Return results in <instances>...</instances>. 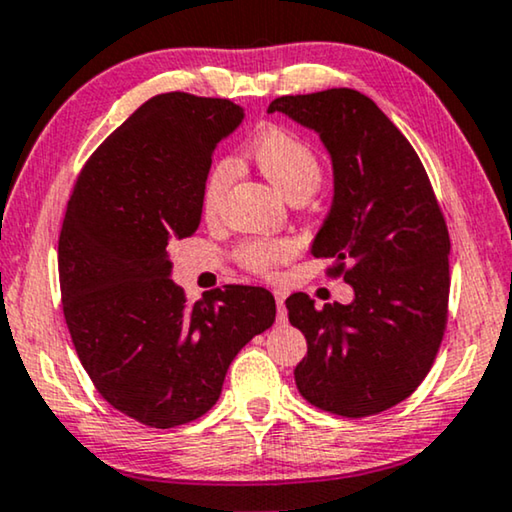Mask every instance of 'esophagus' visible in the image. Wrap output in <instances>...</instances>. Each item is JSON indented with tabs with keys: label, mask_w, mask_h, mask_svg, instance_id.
I'll return each instance as SVG.
<instances>
[{
	"label": "esophagus",
	"mask_w": 512,
	"mask_h": 512,
	"mask_svg": "<svg viewBox=\"0 0 512 512\" xmlns=\"http://www.w3.org/2000/svg\"><path fill=\"white\" fill-rule=\"evenodd\" d=\"M274 299H276V306H278V323H285V318H288V311H285V295H283V292H276Z\"/></svg>",
	"instance_id": "esophagus-1"
}]
</instances>
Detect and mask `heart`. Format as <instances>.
<instances>
[{"label": "heart", "mask_w": 512, "mask_h": 512, "mask_svg": "<svg viewBox=\"0 0 512 512\" xmlns=\"http://www.w3.org/2000/svg\"><path fill=\"white\" fill-rule=\"evenodd\" d=\"M250 154L271 185L290 203L309 201L323 185L320 156L309 142L297 138L295 133L283 131V128H269L255 140ZM231 182H234V163L229 159L215 161L208 168L201 187L203 215H217ZM292 255H295V243L285 241V238H276V241L252 238V241L238 245L236 250L238 264L257 276H274L276 269L283 267Z\"/></svg>", "instance_id": "obj_1"}]
</instances>
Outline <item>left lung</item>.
I'll return each mask as SVG.
<instances>
[{
  "label": "left lung",
  "mask_w": 512,
  "mask_h": 512,
  "mask_svg": "<svg viewBox=\"0 0 512 512\" xmlns=\"http://www.w3.org/2000/svg\"><path fill=\"white\" fill-rule=\"evenodd\" d=\"M267 112L313 128L332 156L335 199L311 245L332 260L351 304L295 292L290 323L306 337L295 367L304 400L360 419L403 403L424 381L447 327L449 231L414 147L367 95L327 88L281 95Z\"/></svg>",
  "instance_id": "1"
}]
</instances>
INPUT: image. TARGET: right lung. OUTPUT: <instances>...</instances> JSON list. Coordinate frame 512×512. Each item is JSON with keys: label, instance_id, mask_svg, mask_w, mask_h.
<instances>
[{"label": "right lung", "instance_id": "add662e5", "mask_svg": "<svg viewBox=\"0 0 512 512\" xmlns=\"http://www.w3.org/2000/svg\"><path fill=\"white\" fill-rule=\"evenodd\" d=\"M241 119L231 100L154 95L95 149L67 201V330L102 398L145 426L203 417L236 353L276 318L264 288L224 285L189 304L170 281L168 245L199 229L203 177Z\"/></svg>", "mask_w": 512, "mask_h": 512}]
</instances>
